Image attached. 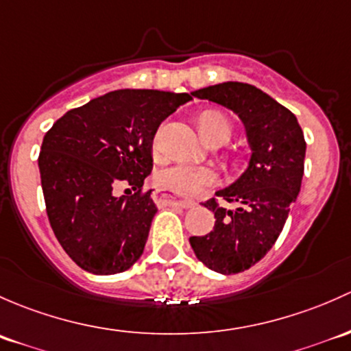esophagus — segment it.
<instances>
[{"label": "esophagus", "mask_w": 351, "mask_h": 351, "mask_svg": "<svg viewBox=\"0 0 351 351\" xmlns=\"http://www.w3.org/2000/svg\"><path fill=\"white\" fill-rule=\"evenodd\" d=\"M154 199L157 202H160V204H165V206H179V208H193L196 202L194 201H186V199H174V197H171L169 194L165 193H160V191H155L154 194Z\"/></svg>", "instance_id": "1"}]
</instances>
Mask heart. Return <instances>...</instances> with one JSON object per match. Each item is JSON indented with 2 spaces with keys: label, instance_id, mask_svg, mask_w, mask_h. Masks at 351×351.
Wrapping results in <instances>:
<instances>
[{
  "label": "heart",
  "instance_id": "b5f03b06",
  "mask_svg": "<svg viewBox=\"0 0 351 351\" xmlns=\"http://www.w3.org/2000/svg\"><path fill=\"white\" fill-rule=\"evenodd\" d=\"M199 128L202 135L209 138L218 132L230 133V121L218 111H204L199 117ZM162 147V128L155 133L152 149L155 154L160 152ZM157 184L164 189L180 194V196H199L208 187L218 184V174L209 167H196L189 164H176L172 167L164 169L157 174Z\"/></svg>",
  "mask_w": 351,
  "mask_h": 351
}]
</instances>
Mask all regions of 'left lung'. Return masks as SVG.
Listing matches in <instances>:
<instances>
[{
  "instance_id": "left-lung-1",
  "label": "left lung",
  "mask_w": 351,
  "mask_h": 351,
  "mask_svg": "<svg viewBox=\"0 0 351 351\" xmlns=\"http://www.w3.org/2000/svg\"><path fill=\"white\" fill-rule=\"evenodd\" d=\"M193 96L233 111L245 126L250 160L243 174L206 201L215 213V228L204 237H191L197 260L223 276L243 272L274 247L298 199L304 174L306 142L298 118L269 95L243 82H221L197 89Z\"/></svg>"
}]
</instances>
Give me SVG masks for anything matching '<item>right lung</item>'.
<instances>
[{"instance_id": "right-lung-1", "label": "right lung", "mask_w": 351, "mask_h": 351, "mask_svg": "<svg viewBox=\"0 0 351 351\" xmlns=\"http://www.w3.org/2000/svg\"><path fill=\"white\" fill-rule=\"evenodd\" d=\"M191 99L187 93L118 89L67 111L45 133L38 169L47 215L86 272L113 276L142 256L157 213L152 191L142 194L154 167V136ZM120 183L136 193L117 198Z\"/></svg>"}]
</instances>
